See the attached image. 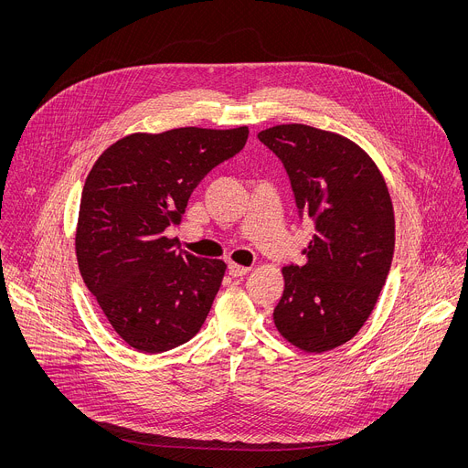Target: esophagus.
I'll use <instances>...</instances> for the list:
<instances>
[{
	"mask_svg": "<svg viewBox=\"0 0 468 468\" xmlns=\"http://www.w3.org/2000/svg\"><path fill=\"white\" fill-rule=\"evenodd\" d=\"M228 271H229V276H233V278H242V276H246L251 269H250V266H240V264H237V262H229Z\"/></svg>",
	"mask_w": 468,
	"mask_h": 468,
	"instance_id": "esophagus-1",
	"label": "esophagus"
}]
</instances>
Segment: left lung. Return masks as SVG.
<instances>
[{"label": "left lung", "instance_id": "8db88e82", "mask_svg": "<svg viewBox=\"0 0 468 468\" xmlns=\"http://www.w3.org/2000/svg\"><path fill=\"white\" fill-rule=\"evenodd\" d=\"M283 163L300 217L314 222L303 264L283 266L282 335L309 354L348 343L370 316L394 253V211L376 163L350 139L303 123L261 131Z\"/></svg>", "mask_w": 468, "mask_h": 468}]
</instances>
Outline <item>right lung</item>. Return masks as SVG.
<instances>
[{"instance_id": "right-lung-1", "label": "right lung", "mask_w": 468, "mask_h": 468, "mask_svg": "<svg viewBox=\"0 0 468 468\" xmlns=\"http://www.w3.org/2000/svg\"><path fill=\"white\" fill-rule=\"evenodd\" d=\"M248 127L133 133L109 146L87 176L76 255L87 289L118 335L161 354L190 341L220 289L226 262L176 248L192 190L237 155Z\"/></svg>"}]
</instances>
